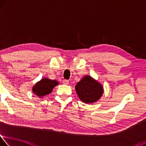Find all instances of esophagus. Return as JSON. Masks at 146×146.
I'll return each mask as SVG.
<instances>
[{"label": "esophagus", "mask_w": 146, "mask_h": 146, "mask_svg": "<svg viewBox=\"0 0 146 146\" xmlns=\"http://www.w3.org/2000/svg\"><path fill=\"white\" fill-rule=\"evenodd\" d=\"M68 83H69L68 80H64L63 81H62V84H63L64 85H68Z\"/></svg>", "instance_id": "obj_1"}]
</instances>
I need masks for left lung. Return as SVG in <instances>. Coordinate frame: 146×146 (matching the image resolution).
I'll list each match as a JSON object with an SVG mask.
<instances>
[{"mask_svg": "<svg viewBox=\"0 0 146 146\" xmlns=\"http://www.w3.org/2000/svg\"><path fill=\"white\" fill-rule=\"evenodd\" d=\"M75 89L80 99L87 104L97 102L104 93L102 85L88 75L77 83Z\"/></svg>", "mask_w": 146, "mask_h": 146, "instance_id": "obj_1", "label": "left lung"}]
</instances>
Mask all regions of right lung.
<instances>
[{
    "label": "right lung",
    "mask_w": 146,
    "mask_h": 146,
    "mask_svg": "<svg viewBox=\"0 0 146 146\" xmlns=\"http://www.w3.org/2000/svg\"><path fill=\"white\" fill-rule=\"evenodd\" d=\"M57 85H59L57 81L51 80L48 78H44L36 83L33 87V93L42 98L51 93L53 89Z\"/></svg>",
    "instance_id": "right-lung-1"
}]
</instances>
